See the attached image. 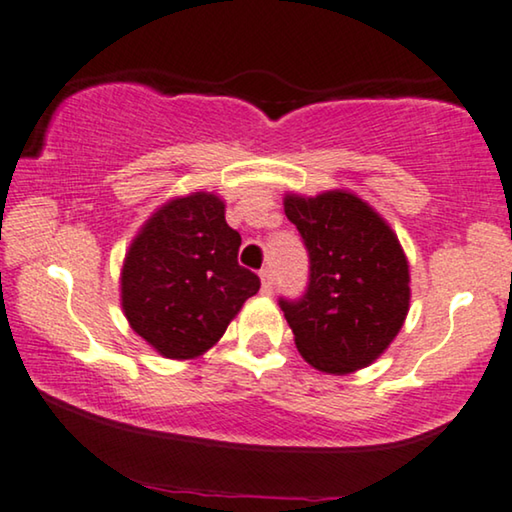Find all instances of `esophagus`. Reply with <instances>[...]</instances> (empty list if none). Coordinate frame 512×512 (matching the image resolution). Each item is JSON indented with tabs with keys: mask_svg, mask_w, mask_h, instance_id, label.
I'll list each match as a JSON object with an SVG mask.
<instances>
[{
	"mask_svg": "<svg viewBox=\"0 0 512 512\" xmlns=\"http://www.w3.org/2000/svg\"><path fill=\"white\" fill-rule=\"evenodd\" d=\"M261 293L272 295V274H270V270H261Z\"/></svg>",
	"mask_w": 512,
	"mask_h": 512,
	"instance_id": "esophagus-1",
	"label": "esophagus"
}]
</instances>
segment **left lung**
<instances>
[{
  "instance_id": "obj_1",
  "label": "left lung",
  "mask_w": 512,
  "mask_h": 512,
  "mask_svg": "<svg viewBox=\"0 0 512 512\" xmlns=\"http://www.w3.org/2000/svg\"><path fill=\"white\" fill-rule=\"evenodd\" d=\"M309 251V286L279 300L295 346L318 372L346 376L381 358L409 314L411 274L397 235L351 191L284 196Z\"/></svg>"
}]
</instances>
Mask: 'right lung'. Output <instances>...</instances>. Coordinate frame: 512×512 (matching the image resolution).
<instances>
[{
	"instance_id": "right-lung-1",
	"label": "right lung",
	"mask_w": 512,
	"mask_h": 512,
	"mask_svg": "<svg viewBox=\"0 0 512 512\" xmlns=\"http://www.w3.org/2000/svg\"><path fill=\"white\" fill-rule=\"evenodd\" d=\"M242 238L217 194L175 196L131 240L120 272L131 330L170 360H194L224 337L261 279L238 263Z\"/></svg>"
}]
</instances>
